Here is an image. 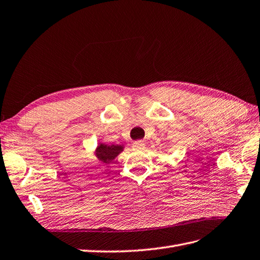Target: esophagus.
I'll return each instance as SVG.
<instances>
[{"label":"esophagus","mask_w":260,"mask_h":260,"mask_svg":"<svg viewBox=\"0 0 260 260\" xmlns=\"http://www.w3.org/2000/svg\"><path fill=\"white\" fill-rule=\"evenodd\" d=\"M144 147H145V143L143 141H136V142L132 144V148L135 149V151H141V149H143Z\"/></svg>","instance_id":"obj_1"}]
</instances>
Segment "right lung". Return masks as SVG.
Segmentation results:
<instances>
[{
	"label": "right lung",
	"mask_w": 260,
	"mask_h": 260,
	"mask_svg": "<svg viewBox=\"0 0 260 260\" xmlns=\"http://www.w3.org/2000/svg\"><path fill=\"white\" fill-rule=\"evenodd\" d=\"M123 148H124L123 144L107 145L104 143H99L95 151H94V155L96 156V158L101 162L109 164L123 151Z\"/></svg>",
	"instance_id": "obj_1"
}]
</instances>
